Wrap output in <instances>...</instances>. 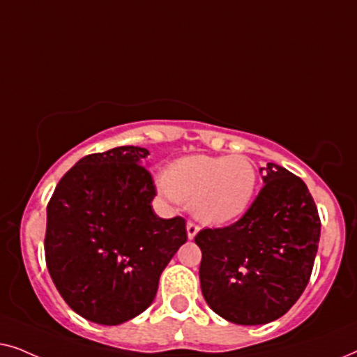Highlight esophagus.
<instances>
[{
  "mask_svg": "<svg viewBox=\"0 0 357 357\" xmlns=\"http://www.w3.org/2000/svg\"><path fill=\"white\" fill-rule=\"evenodd\" d=\"M198 231H199V227L197 226V224L192 222V221H188V222H187V236H188L190 241H193V238L197 237Z\"/></svg>",
  "mask_w": 357,
  "mask_h": 357,
  "instance_id": "1",
  "label": "esophagus"
}]
</instances>
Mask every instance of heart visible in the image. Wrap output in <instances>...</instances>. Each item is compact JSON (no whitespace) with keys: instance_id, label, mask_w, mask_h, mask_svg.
Here are the masks:
<instances>
[{"instance_id":"1","label":"heart","mask_w":357,"mask_h":357,"mask_svg":"<svg viewBox=\"0 0 357 357\" xmlns=\"http://www.w3.org/2000/svg\"><path fill=\"white\" fill-rule=\"evenodd\" d=\"M257 182V170L245 155L195 154L170 162L158 188L169 203H190L202 222L224 226L248 211Z\"/></svg>"}]
</instances>
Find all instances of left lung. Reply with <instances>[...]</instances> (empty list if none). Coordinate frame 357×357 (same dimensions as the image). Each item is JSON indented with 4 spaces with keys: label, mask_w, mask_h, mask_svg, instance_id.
Listing matches in <instances>:
<instances>
[{
    "label": "left lung",
    "mask_w": 357,
    "mask_h": 357,
    "mask_svg": "<svg viewBox=\"0 0 357 357\" xmlns=\"http://www.w3.org/2000/svg\"><path fill=\"white\" fill-rule=\"evenodd\" d=\"M260 174L263 188L237 222L195 237L203 255L204 301L238 325L270 324L296 304L320 241L319 211L307 185L273 162Z\"/></svg>",
    "instance_id": "1"
}]
</instances>
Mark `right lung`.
Instances as JSON below:
<instances>
[{
    "label": "right lung",
    "instance_id": "right-lung-1",
    "mask_svg": "<svg viewBox=\"0 0 357 357\" xmlns=\"http://www.w3.org/2000/svg\"><path fill=\"white\" fill-rule=\"evenodd\" d=\"M149 151L120 146L77 160L47 206L45 260L76 314L120 325L153 304L159 278L187 242L183 218L154 213Z\"/></svg>",
    "mask_w": 357,
    "mask_h": 357
}]
</instances>
